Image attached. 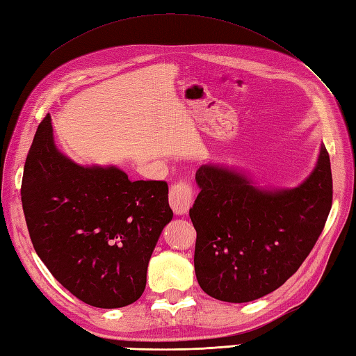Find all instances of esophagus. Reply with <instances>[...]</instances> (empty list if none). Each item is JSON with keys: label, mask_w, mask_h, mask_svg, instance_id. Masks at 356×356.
I'll list each match as a JSON object with an SVG mask.
<instances>
[{"label": "esophagus", "mask_w": 356, "mask_h": 356, "mask_svg": "<svg viewBox=\"0 0 356 356\" xmlns=\"http://www.w3.org/2000/svg\"><path fill=\"white\" fill-rule=\"evenodd\" d=\"M194 190L191 184L180 180L174 184L170 190V205L174 211V214H186L193 205Z\"/></svg>", "instance_id": "esophagus-1"}]
</instances>
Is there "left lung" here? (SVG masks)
Here are the masks:
<instances>
[{
	"label": "left lung",
	"mask_w": 356,
	"mask_h": 356,
	"mask_svg": "<svg viewBox=\"0 0 356 356\" xmlns=\"http://www.w3.org/2000/svg\"><path fill=\"white\" fill-rule=\"evenodd\" d=\"M195 180V277L208 295L228 303H246L284 284L311 254L334 197L324 145L314 172L293 190H257L241 174L211 165L200 166Z\"/></svg>",
	"instance_id": "obj_1"
}]
</instances>
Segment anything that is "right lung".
<instances>
[{"instance_id": "right-lung-1", "label": "right lung", "mask_w": 356, "mask_h": 356, "mask_svg": "<svg viewBox=\"0 0 356 356\" xmlns=\"http://www.w3.org/2000/svg\"><path fill=\"white\" fill-rule=\"evenodd\" d=\"M21 200L36 254L84 303L116 309L147 284L149 257L172 218L165 180H133L115 166L84 168L53 143L50 116L29 149Z\"/></svg>"}]
</instances>
